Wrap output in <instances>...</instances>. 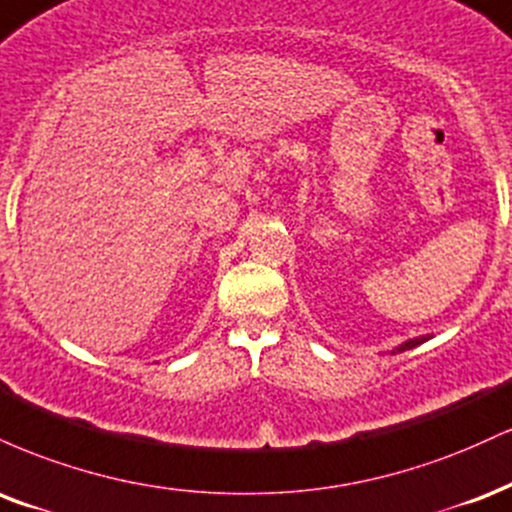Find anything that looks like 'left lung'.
Segmentation results:
<instances>
[{
    "instance_id": "left-lung-1",
    "label": "left lung",
    "mask_w": 512,
    "mask_h": 512,
    "mask_svg": "<svg viewBox=\"0 0 512 512\" xmlns=\"http://www.w3.org/2000/svg\"><path fill=\"white\" fill-rule=\"evenodd\" d=\"M426 338H417V340H410V342H405V345H400L398 350H393V354L395 352H405V350H410V347H414V345H419V342H424Z\"/></svg>"
}]
</instances>
